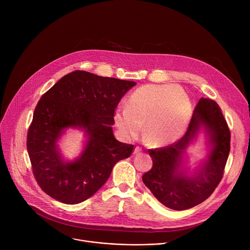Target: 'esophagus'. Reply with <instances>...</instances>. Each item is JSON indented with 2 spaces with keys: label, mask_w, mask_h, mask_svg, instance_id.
Wrapping results in <instances>:
<instances>
[{
  "label": "esophagus",
  "mask_w": 250,
  "mask_h": 250,
  "mask_svg": "<svg viewBox=\"0 0 250 250\" xmlns=\"http://www.w3.org/2000/svg\"><path fill=\"white\" fill-rule=\"evenodd\" d=\"M142 151V149L139 147V146H136L135 148H134V154H137V153H140Z\"/></svg>",
  "instance_id": "1"
}]
</instances>
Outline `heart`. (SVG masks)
<instances>
[{
	"label": "heart",
	"mask_w": 250,
	"mask_h": 250,
	"mask_svg": "<svg viewBox=\"0 0 250 250\" xmlns=\"http://www.w3.org/2000/svg\"><path fill=\"white\" fill-rule=\"evenodd\" d=\"M191 101L172 84L146 85L127 99V106L115 111V123L126 138L135 137L146 124L145 136L150 146L168 145L179 137L190 119Z\"/></svg>",
	"instance_id": "b5f03b06"
}]
</instances>
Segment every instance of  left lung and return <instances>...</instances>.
<instances>
[{"instance_id":"obj_1","label":"left lung","mask_w":250,"mask_h":250,"mask_svg":"<svg viewBox=\"0 0 250 250\" xmlns=\"http://www.w3.org/2000/svg\"><path fill=\"white\" fill-rule=\"evenodd\" d=\"M204 128L210 146L207 159L194 175L183 167L187 147ZM230 150V131L220 105L202 98L194 110L185 135L175 144L149 149L152 168L142 181L165 207L183 210L207 200L220 184Z\"/></svg>"}]
</instances>
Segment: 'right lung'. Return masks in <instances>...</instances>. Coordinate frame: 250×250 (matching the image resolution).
<instances>
[{
    "instance_id": "right-lung-1",
    "label": "right lung",
    "mask_w": 250,
    "mask_h": 250,
    "mask_svg": "<svg viewBox=\"0 0 250 250\" xmlns=\"http://www.w3.org/2000/svg\"><path fill=\"white\" fill-rule=\"evenodd\" d=\"M136 83L77 70L62 77L39 101L26 138L35 180L51 198L74 205L92 197L109 179L115 164L133 146L115 138V110ZM68 127L87 137L82 155L65 162L57 141Z\"/></svg>"
}]
</instances>
